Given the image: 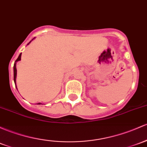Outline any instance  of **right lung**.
I'll use <instances>...</instances> for the list:
<instances>
[{"label":"right lung","instance_id":"right-lung-1","mask_svg":"<svg viewBox=\"0 0 147 147\" xmlns=\"http://www.w3.org/2000/svg\"><path fill=\"white\" fill-rule=\"evenodd\" d=\"M33 39H35V38H33ZM32 40H31V41H32ZM31 41H30V42H31ZM30 42L29 43H28L27 45L30 44ZM21 56H22V53L19 54L18 58H17V60L15 61V62H14V84H15V86H16V88H17V86H16V78H17V68H16V65H17V62H18V61L21 60ZM37 105H42V104L41 102H38Z\"/></svg>","mask_w":147,"mask_h":147}]
</instances>
